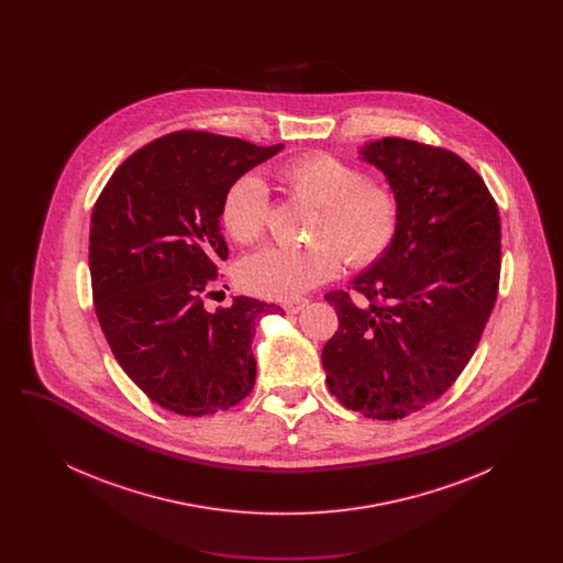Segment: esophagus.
I'll use <instances>...</instances> for the list:
<instances>
[{
	"mask_svg": "<svg viewBox=\"0 0 563 563\" xmlns=\"http://www.w3.org/2000/svg\"><path fill=\"white\" fill-rule=\"evenodd\" d=\"M303 306H308V299H297V301H287V303H285V312H287V314H297L299 310H303Z\"/></svg>",
	"mask_w": 563,
	"mask_h": 563,
	"instance_id": "obj_1",
	"label": "esophagus"
}]
</instances>
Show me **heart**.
<instances>
[{
    "label": "heart",
    "instance_id": "obj_1",
    "mask_svg": "<svg viewBox=\"0 0 563 563\" xmlns=\"http://www.w3.org/2000/svg\"><path fill=\"white\" fill-rule=\"evenodd\" d=\"M283 179L295 196L319 209L312 234L327 241L306 249L266 246L249 255L239 269L249 294L291 301L338 274L340 250L350 266L365 268L390 249L399 228V200L393 189L365 181L358 168L329 154L297 158L283 168ZM268 213V186L249 173L228 189L221 223L234 241L251 244L266 232Z\"/></svg>",
    "mask_w": 563,
    "mask_h": 563
}]
</instances>
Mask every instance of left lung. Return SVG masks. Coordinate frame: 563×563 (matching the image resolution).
<instances>
[{
    "label": "left lung",
    "instance_id": "8db88e82",
    "mask_svg": "<svg viewBox=\"0 0 563 563\" xmlns=\"http://www.w3.org/2000/svg\"><path fill=\"white\" fill-rule=\"evenodd\" d=\"M399 200L390 249L324 299L340 327L322 349L331 395L374 420L437 401L462 374L498 297L500 214L482 177L454 152L384 136L358 150Z\"/></svg>",
    "mask_w": 563,
    "mask_h": 563
}]
</instances>
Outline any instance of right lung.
<instances>
[{
  "label": "right lung",
  "mask_w": 563,
  "mask_h": 563,
  "mask_svg": "<svg viewBox=\"0 0 563 563\" xmlns=\"http://www.w3.org/2000/svg\"><path fill=\"white\" fill-rule=\"evenodd\" d=\"M280 150L200 131L164 134L115 168L92 209L97 319L120 367L168 411L214 413L255 384V324L280 308L239 295L207 312L205 294L228 260V189Z\"/></svg>",
  "instance_id": "1"
}]
</instances>
